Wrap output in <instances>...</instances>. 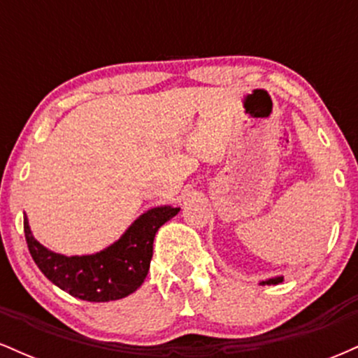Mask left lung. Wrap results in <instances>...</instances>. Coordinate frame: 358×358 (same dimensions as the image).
<instances>
[{"instance_id":"8db88e82","label":"left lung","mask_w":358,"mask_h":358,"mask_svg":"<svg viewBox=\"0 0 358 358\" xmlns=\"http://www.w3.org/2000/svg\"><path fill=\"white\" fill-rule=\"evenodd\" d=\"M285 281V276H274V278H269V279H264V281H261L259 285L261 286H271V285H281V282Z\"/></svg>"}]
</instances>
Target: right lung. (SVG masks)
Segmentation results:
<instances>
[{
	"instance_id": "obj_1",
	"label": "right lung",
	"mask_w": 358,
	"mask_h": 358,
	"mask_svg": "<svg viewBox=\"0 0 358 358\" xmlns=\"http://www.w3.org/2000/svg\"><path fill=\"white\" fill-rule=\"evenodd\" d=\"M180 212L162 205L138 217L116 242L99 252L64 256L40 244L24 215V237L38 269L62 291L84 301H116L134 293L145 282L153 257L158 229Z\"/></svg>"
}]
</instances>
